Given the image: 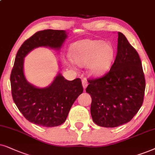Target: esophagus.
<instances>
[{"label":"esophagus","mask_w":155,"mask_h":155,"mask_svg":"<svg viewBox=\"0 0 155 155\" xmlns=\"http://www.w3.org/2000/svg\"><path fill=\"white\" fill-rule=\"evenodd\" d=\"M82 85H83L84 89L85 90L86 88L87 87V86H88V82H87V81H86V80H85V79H84L83 81H82Z\"/></svg>","instance_id":"obj_1"}]
</instances>
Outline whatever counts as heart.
Segmentation results:
<instances>
[{
	"instance_id": "heart-1",
	"label": "heart",
	"mask_w": 155,
	"mask_h": 155,
	"mask_svg": "<svg viewBox=\"0 0 155 155\" xmlns=\"http://www.w3.org/2000/svg\"><path fill=\"white\" fill-rule=\"evenodd\" d=\"M70 55L76 64L88 66L91 76L104 75L110 69L115 57V49L110 43L101 40L84 39L70 47Z\"/></svg>"
}]
</instances>
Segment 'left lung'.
Returning <instances> with one entry per match:
<instances>
[{"label":"left lung","mask_w":155,"mask_h":155,"mask_svg":"<svg viewBox=\"0 0 155 155\" xmlns=\"http://www.w3.org/2000/svg\"><path fill=\"white\" fill-rule=\"evenodd\" d=\"M114 63L101 77L88 80L91 114L99 126L115 127L130 121L141 108L145 90L142 62L135 49L118 32Z\"/></svg>","instance_id":"obj_1"}]
</instances>
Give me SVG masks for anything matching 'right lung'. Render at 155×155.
<instances>
[{
    "label": "right lung",
    "instance_id": "1",
    "mask_svg": "<svg viewBox=\"0 0 155 155\" xmlns=\"http://www.w3.org/2000/svg\"><path fill=\"white\" fill-rule=\"evenodd\" d=\"M67 37L64 30L39 31L25 41L16 54L10 74L12 96L23 116L34 124L44 127L61 125L76 99L83 93L79 78L68 81L59 74L50 86L38 88L25 77L24 57L31 50L42 46L59 49Z\"/></svg>",
    "mask_w": 155,
    "mask_h": 155
}]
</instances>
